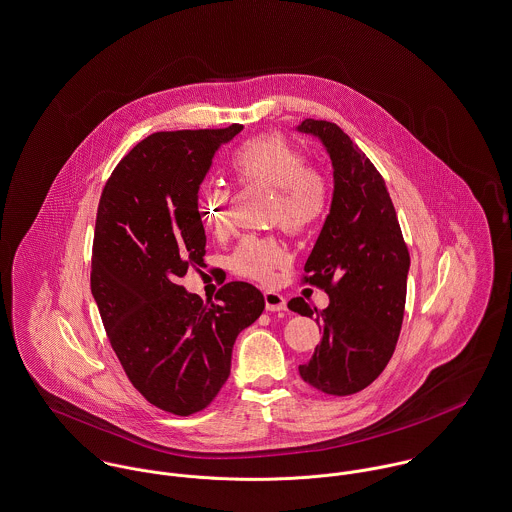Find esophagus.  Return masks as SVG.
<instances>
[{"label":"esophagus","mask_w":512,"mask_h":512,"mask_svg":"<svg viewBox=\"0 0 512 512\" xmlns=\"http://www.w3.org/2000/svg\"><path fill=\"white\" fill-rule=\"evenodd\" d=\"M263 296H265V308L269 312H284L286 310V298H284L281 292L265 290Z\"/></svg>","instance_id":"esophagus-1"}]
</instances>
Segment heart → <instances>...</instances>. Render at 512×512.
Returning a JSON list of instances; mask_svg holds the SVG:
<instances>
[{
    "mask_svg": "<svg viewBox=\"0 0 512 512\" xmlns=\"http://www.w3.org/2000/svg\"><path fill=\"white\" fill-rule=\"evenodd\" d=\"M231 169L243 182H261L279 192L273 222L296 226L308 222L322 204L316 178L306 169L304 157L283 135H259L245 141L231 157ZM206 229L220 237L231 228L229 192L224 186L210 184L198 202ZM286 257L284 247L273 237H245L231 253L233 273L267 281L275 267Z\"/></svg>",
    "mask_w": 512,
    "mask_h": 512,
    "instance_id": "heart-1",
    "label": "heart"
}]
</instances>
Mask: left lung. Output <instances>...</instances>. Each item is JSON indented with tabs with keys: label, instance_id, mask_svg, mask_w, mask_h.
Here are the masks:
<instances>
[{
	"label": "left lung",
	"instance_id": "obj_1",
	"mask_svg": "<svg viewBox=\"0 0 512 512\" xmlns=\"http://www.w3.org/2000/svg\"><path fill=\"white\" fill-rule=\"evenodd\" d=\"M296 131L316 137L330 155V214L304 265L306 283L330 296L326 310L304 298L288 308L322 322V340L300 377L326 395H353L387 367L397 345L410 257L383 176L336 123L304 119Z\"/></svg>",
	"mask_w": 512,
	"mask_h": 512
}]
</instances>
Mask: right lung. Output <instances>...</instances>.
Returning a JSON list of instances; mask_svg holds the SVG:
<instances>
[{"label":"right lung","mask_w":512,"mask_h":512,"mask_svg":"<svg viewBox=\"0 0 512 512\" xmlns=\"http://www.w3.org/2000/svg\"><path fill=\"white\" fill-rule=\"evenodd\" d=\"M241 129L149 135L119 161L98 206L90 283L104 328L133 387L180 416L220 393L237 334L265 308L253 284H224L210 304L180 286L206 255L200 184Z\"/></svg>","instance_id":"add662e5"}]
</instances>
